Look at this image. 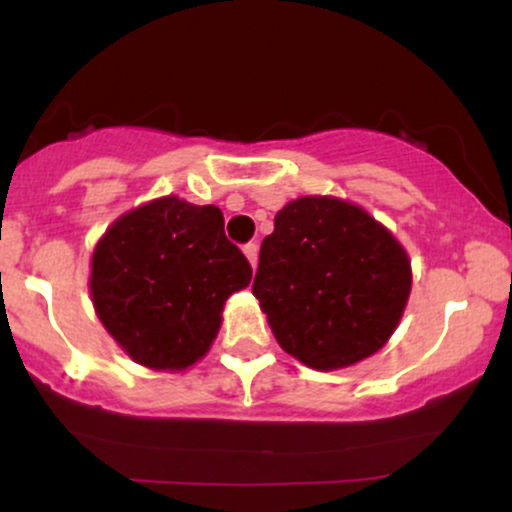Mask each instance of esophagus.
Wrapping results in <instances>:
<instances>
[{
    "label": "esophagus",
    "instance_id": "esophagus-1",
    "mask_svg": "<svg viewBox=\"0 0 512 512\" xmlns=\"http://www.w3.org/2000/svg\"><path fill=\"white\" fill-rule=\"evenodd\" d=\"M243 252H245V257H248V262L252 264V269L257 267V243H248L243 248Z\"/></svg>",
    "mask_w": 512,
    "mask_h": 512
}]
</instances>
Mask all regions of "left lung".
<instances>
[{
  "mask_svg": "<svg viewBox=\"0 0 512 512\" xmlns=\"http://www.w3.org/2000/svg\"><path fill=\"white\" fill-rule=\"evenodd\" d=\"M252 293L286 354L308 368L339 370L373 356L397 330L411 262L363 207L308 195L274 216Z\"/></svg>",
  "mask_w": 512,
  "mask_h": 512,
  "instance_id": "8db88e82",
  "label": "left lung"
}]
</instances>
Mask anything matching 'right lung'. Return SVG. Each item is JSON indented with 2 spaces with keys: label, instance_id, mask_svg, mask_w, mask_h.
Listing matches in <instances>:
<instances>
[{
  "label": "right lung",
  "instance_id": "right-lung-1",
  "mask_svg": "<svg viewBox=\"0 0 512 512\" xmlns=\"http://www.w3.org/2000/svg\"><path fill=\"white\" fill-rule=\"evenodd\" d=\"M250 279L221 209L168 195L113 221L93 248L88 289L98 320L134 363L175 373L207 356L228 296Z\"/></svg>",
  "mask_w": 512,
  "mask_h": 512
}]
</instances>
